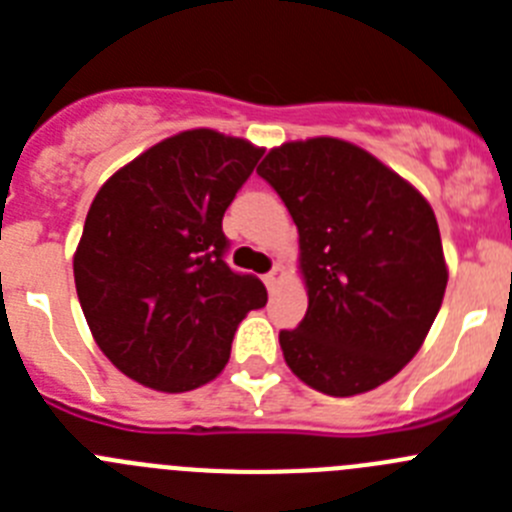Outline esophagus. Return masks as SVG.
<instances>
[{
    "label": "esophagus",
    "instance_id": "34e87169",
    "mask_svg": "<svg viewBox=\"0 0 512 512\" xmlns=\"http://www.w3.org/2000/svg\"><path fill=\"white\" fill-rule=\"evenodd\" d=\"M282 277H284L282 264H277V266H274V269L269 271V274H266V277H264V284H266V287H269V292H274V289L279 287V282H282Z\"/></svg>",
    "mask_w": 512,
    "mask_h": 512
}]
</instances>
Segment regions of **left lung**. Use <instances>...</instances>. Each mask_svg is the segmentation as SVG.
<instances>
[{"mask_svg":"<svg viewBox=\"0 0 512 512\" xmlns=\"http://www.w3.org/2000/svg\"><path fill=\"white\" fill-rule=\"evenodd\" d=\"M256 171L300 233L307 312L279 333L284 361L323 395L374 390L418 354L441 310L449 269L433 207L341 138L282 143Z\"/></svg>","mask_w":512,"mask_h":512,"instance_id":"left-lung-1","label":"left lung"}]
</instances>
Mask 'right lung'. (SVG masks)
Listing matches in <instances>:
<instances>
[{
    "mask_svg": "<svg viewBox=\"0 0 512 512\" xmlns=\"http://www.w3.org/2000/svg\"><path fill=\"white\" fill-rule=\"evenodd\" d=\"M264 148L210 128L161 140L102 184L74 253L102 354L158 392L212 382L266 287L225 264L223 215Z\"/></svg>",
    "mask_w": 512,
    "mask_h": 512,
    "instance_id": "add662e5",
    "label": "right lung"
}]
</instances>
